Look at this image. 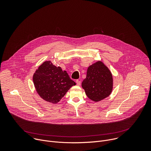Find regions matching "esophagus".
<instances>
[{
  "label": "esophagus",
  "instance_id": "obj_1",
  "mask_svg": "<svg viewBox=\"0 0 151 151\" xmlns=\"http://www.w3.org/2000/svg\"><path fill=\"white\" fill-rule=\"evenodd\" d=\"M76 84L78 85H81V81H79V80H78V79H77V80H76Z\"/></svg>",
  "mask_w": 151,
  "mask_h": 151
}]
</instances>
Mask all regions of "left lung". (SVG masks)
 Returning <instances> with one entry per match:
<instances>
[{"label": "left lung", "instance_id": "obj_1", "mask_svg": "<svg viewBox=\"0 0 151 151\" xmlns=\"http://www.w3.org/2000/svg\"><path fill=\"white\" fill-rule=\"evenodd\" d=\"M82 87L90 99L94 101H100L112 92V73L102 62L98 61L88 67L87 77L82 81Z\"/></svg>", "mask_w": 151, "mask_h": 151}]
</instances>
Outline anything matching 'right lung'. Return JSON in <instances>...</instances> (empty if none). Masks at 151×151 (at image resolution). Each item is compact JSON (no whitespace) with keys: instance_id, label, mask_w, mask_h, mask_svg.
I'll return each mask as SVG.
<instances>
[{"instance_id":"obj_1","label":"right lung","mask_w":151,"mask_h":151,"mask_svg":"<svg viewBox=\"0 0 151 151\" xmlns=\"http://www.w3.org/2000/svg\"><path fill=\"white\" fill-rule=\"evenodd\" d=\"M39 95L45 100L57 103L76 83L66 71L52 63L45 61L40 66L33 78Z\"/></svg>"}]
</instances>
